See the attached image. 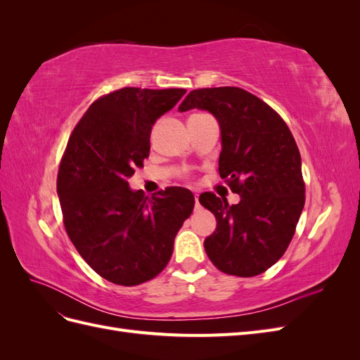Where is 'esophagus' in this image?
Instances as JSON below:
<instances>
[{
	"mask_svg": "<svg viewBox=\"0 0 360 360\" xmlns=\"http://www.w3.org/2000/svg\"><path fill=\"white\" fill-rule=\"evenodd\" d=\"M198 198H200V195H198V193H195V204H197V207H200V201H198Z\"/></svg>",
	"mask_w": 360,
	"mask_h": 360,
	"instance_id": "esophagus-1",
	"label": "esophagus"
}]
</instances>
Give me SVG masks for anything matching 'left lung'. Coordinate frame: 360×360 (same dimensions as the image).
<instances>
[{
    "instance_id": "1",
    "label": "left lung",
    "mask_w": 360,
    "mask_h": 360,
    "mask_svg": "<svg viewBox=\"0 0 360 360\" xmlns=\"http://www.w3.org/2000/svg\"><path fill=\"white\" fill-rule=\"evenodd\" d=\"M193 108L219 123V176L240 195L233 205L212 192L200 197L217 222L204 240L207 257L226 275L257 276L284 255L303 210L297 144L274 108L238 86L193 90L179 111Z\"/></svg>"
}]
</instances>
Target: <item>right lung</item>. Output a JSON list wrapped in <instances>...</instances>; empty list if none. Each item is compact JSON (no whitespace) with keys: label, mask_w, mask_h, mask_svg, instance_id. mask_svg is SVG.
Returning a JSON list of instances; mask_svg holds the SVG:
<instances>
[{"label":"right lung","mask_w":360,"mask_h":360,"mask_svg":"<svg viewBox=\"0 0 360 360\" xmlns=\"http://www.w3.org/2000/svg\"><path fill=\"white\" fill-rule=\"evenodd\" d=\"M184 93L124 86L105 94L64 150L57 177L64 228L85 263L112 284L132 287L158 276L193 210L188 189L172 186L148 198L127 181L148 158L155 122Z\"/></svg>","instance_id":"add662e5"}]
</instances>
